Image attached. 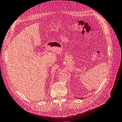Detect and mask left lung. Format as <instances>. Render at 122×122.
Returning <instances> with one entry per match:
<instances>
[{
	"mask_svg": "<svg viewBox=\"0 0 122 122\" xmlns=\"http://www.w3.org/2000/svg\"><path fill=\"white\" fill-rule=\"evenodd\" d=\"M81 99H82V98H81Z\"/></svg>",
	"mask_w": 122,
	"mask_h": 122,
	"instance_id": "8db88e82",
	"label": "left lung"
}]
</instances>
